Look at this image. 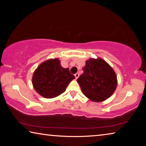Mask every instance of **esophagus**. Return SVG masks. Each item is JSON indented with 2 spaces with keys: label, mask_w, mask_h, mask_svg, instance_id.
<instances>
[{
  "label": "esophagus",
  "mask_w": 146,
  "mask_h": 146,
  "mask_svg": "<svg viewBox=\"0 0 146 146\" xmlns=\"http://www.w3.org/2000/svg\"><path fill=\"white\" fill-rule=\"evenodd\" d=\"M75 78L77 79V78H78V76H79V74H78V73H75Z\"/></svg>",
  "instance_id": "esophagus-1"
}]
</instances>
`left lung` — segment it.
<instances>
[{
    "instance_id": "8db88e82",
    "label": "left lung",
    "mask_w": 146,
    "mask_h": 146,
    "mask_svg": "<svg viewBox=\"0 0 146 146\" xmlns=\"http://www.w3.org/2000/svg\"><path fill=\"white\" fill-rule=\"evenodd\" d=\"M84 73L77 79L81 90L93 102L108 99L117 88V77L113 69L101 58H91L86 61Z\"/></svg>"
}]
</instances>
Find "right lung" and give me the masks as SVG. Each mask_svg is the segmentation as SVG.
<instances>
[{
    "instance_id": "1",
    "label": "right lung",
    "mask_w": 146,
    "mask_h": 146,
    "mask_svg": "<svg viewBox=\"0 0 146 146\" xmlns=\"http://www.w3.org/2000/svg\"><path fill=\"white\" fill-rule=\"evenodd\" d=\"M75 78L69 68H64L59 59L51 58L43 62L35 70L32 84L42 97L53 98L66 91L69 84Z\"/></svg>"
}]
</instances>
